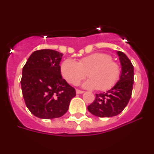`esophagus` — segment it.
<instances>
[{"instance_id":"esophagus-1","label":"esophagus","mask_w":154,"mask_h":154,"mask_svg":"<svg viewBox=\"0 0 154 154\" xmlns=\"http://www.w3.org/2000/svg\"><path fill=\"white\" fill-rule=\"evenodd\" d=\"M83 91H82V90H79V89H76V93L77 94H82V93H83Z\"/></svg>"}]
</instances>
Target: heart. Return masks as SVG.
<instances>
[{
	"instance_id": "1",
	"label": "heart",
	"mask_w": 154,
	"mask_h": 154,
	"mask_svg": "<svg viewBox=\"0 0 154 154\" xmlns=\"http://www.w3.org/2000/svg\"><path fill=\"white\" fill-rule=\"evenodd\" d=\"M64 79L70 84L76 85L80 80L89 79L82 85L88 89L107 91L112 89L119 79L120 66L112 61V57L103 52L93 53L81 58L79 62L72 59L64 61L61 66Z\"/></svg>"
}]
</instances>
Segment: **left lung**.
I'll return each mask as SVG.
<instances>
[{
    "instance_id": "1",
    "label": "left lung",
    "mask_w": 154,
    "mask_h": 154,
    "mask_svg": "<svg viewBox=\"0 0 154 154\" xmlns=\"http://www.w3.org/2000/svg\"><path fill=\"white\" fill-rule=\"evenodd\" d=\"M122 66L120 78L112 89L103 93L96 94V99L88 110L98 117H112L120 113L131 98L134 82L133 66L128 57L117 51Z\"/></svg>"
}]
</instances>
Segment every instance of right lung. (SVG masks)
<instances>
[{
	"label": "right lung",
	"mask_w": 154,
	"mask_h": 154,
	"mask_svg": "<svg viewBox=\"0 0 154 154\" xmlns=\"http://www.w3.org/2000/svg\"><path fill=\"white\" fill-rule=\"evenodd\" d=\"M62 55L54 50H38L30 55L23 67V97L30 112L40 119L62 116L75 96L74 88L61 75Z\"/></svg>",
	"instance_id": "obj_1"
}]
</instances>
